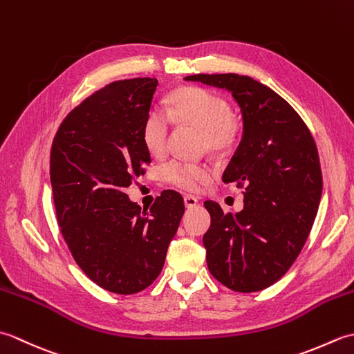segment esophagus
Segmentation results:
<instances>
[{"mask_svg":"<svg viewBox=\"0 0 354 354\" xmlns=\"http://www.w3.org/2000/svg\"><path fill=\"white\" fill-rule=\"evenodd\" d=\"M198 198L196 196H193V194H185L184 196V204H185V207L187 208H193V207H196L198 205Z\"/></svg>","mask_w":354,"mask_h":354,"instance_id":"34e87169","label":"esophagus"}]
</instances>
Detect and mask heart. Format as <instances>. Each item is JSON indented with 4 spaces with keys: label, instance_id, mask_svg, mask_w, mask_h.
Returning <instances> with one entry per match:
<instances>
[{
    "label": "heart",
    "instance_id": "1",
    "mask_svg": "<svg viewBox=\"0 0 354 354\" xmlns=\"http://www.w3.org/2000/svg\"><path fill=\"white\" fill-rule=\"evenodd\" d=\"M171 118L198 126L204 132V147L216 153L228 152L240 133L239 120L231 114L230 103L222 95L205 88H178L170 94L169 111L152 108L142 123V145L150 155L160 156L167 149ZM161 178L181 190L196 192L213 178V169L205 162L171 160L162 165Z\"/></svg>",
    "mask_w": 354,
    "mask_h": 354
}]
</instances>
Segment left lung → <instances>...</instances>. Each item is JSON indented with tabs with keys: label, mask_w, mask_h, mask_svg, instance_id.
I'll return each mask as SVG.
<instances>
[{
	"label": "left lung",
	"mask_w": 354,
	"mask_h": 354,
	"mask_svg": "<svg viewBox=\"0 0 354 354\" xmlns=\"http://www.w3.org/2000/svg\"><path fill=\"white\" fill-rule=\"evenodd\" d=\"M185 80L228 89L243 115V137L223 181L245 190V207L232 216L204 202L212 216L204 234L208 269L231 290H263L288 272L310 234L322 192L317 145L298 112L250 76Z\"/></svg>",
	"instance_id": "obj_1"
}]
</instances>
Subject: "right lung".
Returning <instances> with one entry per match:
<instances>
[{
	"instance_id": "right-lung-1",
	"label": "right lung",
	"mask_w": 354,
	"mask_h": 354,
	"mask_svg": "<svg viewBox=\"0 0 354 354\" xmlns=\"http://www.w3.org/2000/svg\"><path fill=\"white\" fill-rule=\"evenodd\" d=\"M156 85L137 77L100 88L64 118L50 152L56 217L73 259L120 295L156 280L184 214L178 192H162L149 212L124 193L150 164L141 129Z\"/></svg>"
}]
</instances>
